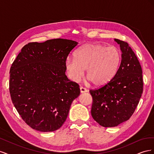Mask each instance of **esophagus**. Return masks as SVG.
Here are the masks:
<instances>
[{
	"label": "esophagus",
	"mask_w": 154,
	"mask_h": 154,
	"mask_svg": "<svg viewBox=\"0 0 154 154\" xmlns=\"http://www.w3.org/2000/svg\"><path fill=\"white\" fill-rule=\"evenodd\" d=\"M80 92L81 93H84V92H87V90L86 89V88H83L82 87H81L80 88Z\"/></svg>",
	"instance_id": "esophagus-1"
}]
</instances>
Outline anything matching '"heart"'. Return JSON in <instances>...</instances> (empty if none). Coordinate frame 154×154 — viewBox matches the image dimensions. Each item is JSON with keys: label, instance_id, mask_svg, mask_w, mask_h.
Masks as SVG:
<instances>
[{"label": "heart", "instance_id": "1", "mask_svg": "<svg viewBox=\"0 0 154 154\" xmlns=\"http://www.w3.org/2000/svg\"><path fill=\"white\" fill-rule=\"evenodd\" d=\"M122 61L119 51L100 44L83 46L74 54V59L65 62L67 76L74 82L80 81L87 69L88 80L96 87L107 84L117 73Z\"/></svg>", "mask_w": 154, "mask_h": 154}]
</instances>
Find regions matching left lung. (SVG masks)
<instances>
[{
	"label": "left lung",
	"instance_id": "1",
	"mask_svg": "<svg viewBox=\"0 0 154 154\" xmlns=\"http://www.w3.org/2000/svg\"><path fill=\"white\" fill-rule=\"evenodd\" d=\"M122 51V62L115 76L107 84L91 90V115L104 127H114L129 119L143 93L142 69L128 43L114 39Z\"/></svg>",
	"mask_w": 154,
	"mask_h": 154
}]
</instances>
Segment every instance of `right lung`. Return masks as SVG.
Masks as SVG:
<instances>
[{"mask_svg": "<svg viewBox=\"0 0 154 154\" xmlns=\"http://www.w3.org/2000/svg\"><path fill=\"white\" fill-rule=\"evenodd\" d=\"M78 42L63 38L22 48L10 69V92L22 119L40 132H53L66 122L78 83L66 75L65 62Z\"/></svg>", "mask_w": 154, "mask_h": 154, "instance_id": "right-lung-1", "label": "right lung"}]
</instances>
